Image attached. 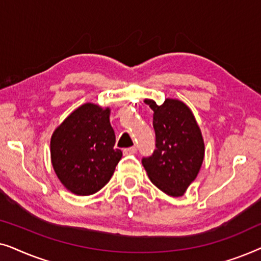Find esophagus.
<instances>
[{
    "mask_svg": "<svg viewBox=\"0 0 261 261\" xmlns=\"http://www.w3.org/2000/svg\"><path fill=\"white\" fill-rule=\"evenodd\" d=\"M134 153H137V147H135V146H132V147L123 149V154H126V155L134 154Z\"/></svg>",
    "mask_w": 261,
    "mask_h": 261,
    "instance_id": "34e87169",
    "label": "esophagus"
}]
</instances>
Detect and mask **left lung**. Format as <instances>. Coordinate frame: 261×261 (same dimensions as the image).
<instances>
[{
	"label": "left lung",
	"mask_w": 261,
	"mask_h": 261,
	"mask_svg": "<svg viewBox=\"0 0 261 261\" xmlns=\"http://www.w3.org/2000/svg\"><path fill=\"white\" fill-rule=\"evenodd\" d=\"M153 110L155 149L141 160L149 179L165 194L179 197L195 180L204 158V142L191 110L178 99L156 106Z\"/></svg>",
	"instance_id": "1"
}]
</instances>
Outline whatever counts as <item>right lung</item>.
I'll return each instance as SVG.
<instances>
[{
    "label": "right lung",
    "mask_w": 261,
    "mask_h": 261,
    "mask_svg": "<svg viewBox=\"0 0 261 261\" xmlns=\"http://www.w3.org/2000/svg\"><path fill=\"white\" fill-rule=\"evenodd\" d=\"M109 108L87 103L74 110L51 139L52 165L67 190L92 195L112 178L122 152L114 148Z\"/></svg>",
    "instance_id": "1"
}]
</instances>
